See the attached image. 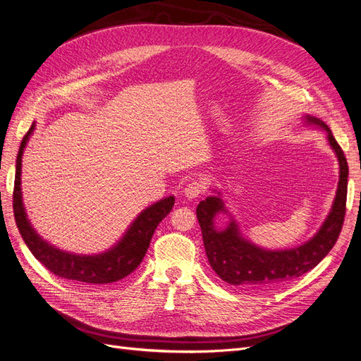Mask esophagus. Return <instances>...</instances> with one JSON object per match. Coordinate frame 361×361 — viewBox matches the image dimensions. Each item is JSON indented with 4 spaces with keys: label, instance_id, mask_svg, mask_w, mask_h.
<instances>
[{
    "label": "esophagus",
    "instance_id": "34e87169",
    "mask_svg": "<svg viewBox=\"0 0 361 361\" xmlns=\"http://www.w3.org/2000/svg\"><path fill=\"white\" fill-rule=\"evenodd\" d=\"M202 189H204V185L201 181H192L185 185L183 190V195H184V197H188L189 201H192V199H196L199 195L202 193Z\"/></svg>",
    "mask_w": 361,
    "mask_h": 361
}]
</instances>
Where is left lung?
Returning a JSON list of instances; mask_svg holds the SVG:
<instances>
[{"label": "left lung", "mask_w": 361, "mask_h": 361, "mask_svg": "<svg viewBox=\"0 0 361 361\" xmlns=\"http://www.w3.org/2000/svg\"><path fill=\"white\" fill-rule=\"evenodd\" d=\"M300 118L303 126L318 128L326 132L330 149L338 157L339 181L331 208L323 224L308 241L293 248L271 250L255 244L243 235L239 223L226 207L221 192L217 188H211L214 195L199 202L196 216L211 268L228 284L243 288L279 286L315 268L338 241L345 217L348 164L339 144L331 135L330 128L323 120L311 114H303ZM220 214L230 217L226 226H219L215 221Z\"/></svg>", "instance_id": "1"}]
</instances>
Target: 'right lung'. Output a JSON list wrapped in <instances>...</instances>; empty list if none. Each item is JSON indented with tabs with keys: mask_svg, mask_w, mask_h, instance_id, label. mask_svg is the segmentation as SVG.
I'll return each mask as SVG.
<instances>
[{
	"mask_svg": "<svg viewBox=\"0 0 361 361\" xmlns=\"http://www.w3.org/2000/svg\"><path fill=\"white\" fill-rule=\"evenodd\" d=\"M35 130V122L28 133L23 137L16 159L15 192H13V212L15 220L26 247L37 260L55 275L86 284H109L128 276L135 271L142 262L147 248L150 245L152 236L173 207L176 196H166L160 201L149 205L135 217L123 236L102 252L95 255H77L50 244L39 235L26 214L22 197V156L28 141Z\"/></svg>",
	"mask_w": 361,
	"mask_h": 361,
	"instance_id": "add662e5",
	"label": "right lung"
}]
</instances>
